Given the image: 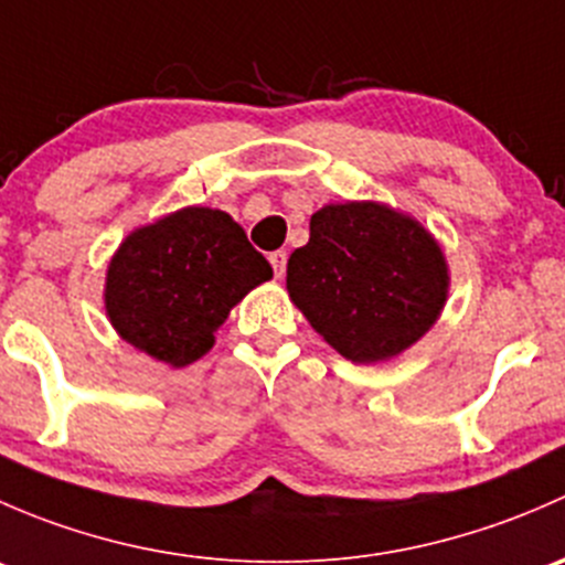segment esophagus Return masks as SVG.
Instances as JSON below:
<instances>
[{
  "instance_id": "esophagus-1",
  "label": "esophagus",
  "mask_w": 565,
  "mask_h": 565,
  "mask_svg": "<svg viewBox=\"0 0 565 565\" xmlns=\"http://www.w3.org/2000/svg\"><path fill=\"white\" fill-rule=\"evenodd\" d=\"M267 259H270L276 278H281L284 270H287V250H273V254L267 256Z\"/></svg>"
}]
</instances>
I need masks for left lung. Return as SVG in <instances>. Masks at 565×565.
<instances>
[{"label":"left lung","instance_id":"obj_1","mask_svg":"<svg viewBox=\"0 0 565 565\" xmlns=\"http://www.w3.org/2000/svg\"><path fill=\"white\" fill-rule=\"evenodd\" d=\"M287 262V289L311 328L352 363L398 355L446 303L443 250L424 226L374 202L328 204Z\"/></svg>","mask_w":565,"mask_h":565}]
</instances>
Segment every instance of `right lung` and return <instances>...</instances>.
Masks as SVG:
<instances>
[{
    "instance_id": "1",
    "label": "right lung",
    "mask_w": 565,
    "mask_h": 565,
    "mask_svg": "<svg viewBox=\"0 0 565 565\" xmlns=\"http://www.w3.org/2000/svg\"><path fill=\"white\" fill-rule=\"evenodd\" d=\"M270 276L230 215L185 207L119 246L108 265L106 311L128 344L188 366L213 347L232 306Z\"/></svg>"
}]
</instances>
